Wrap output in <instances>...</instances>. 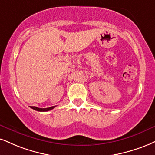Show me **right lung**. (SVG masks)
I'll list each match as a JSON object with an SVG mask.
<instances>
[{"instance_id":"1","label":"right lung","mask_w":155,"mask_h":155,"mask_svg":"<svg viewBox=\"0 0 155 155\" xmlns=\"http://www.w3.org/2000/svg\"><path fill=\"white\" fill-rule=\"evenodd\" d=\"M30 107L31 108V109L35 110H37V111L46 112V111H49V110H50L53 109L54 107H55V106H53V107H48V108H39V107H35V106H30Z\"/></svg>"}]
</instances>
